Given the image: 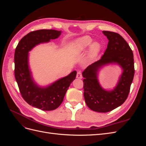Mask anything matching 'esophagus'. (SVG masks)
<instances>
[{
  "mask_svg": "<svg viewBox=\"0 0 146 146\" xmlns=\"http://www.w3.org/2000/svg\"><path fill=\"white\" fill-rule=\"evenodd\" d=\"M77 78H80V79H81V78H82V72H77Z\"/></svg>",
  "mask_w": 146,
  "mask_h": 146,
  "instance_id": "esophagus-1",
  "label": "esophagus"
}]
</instances>
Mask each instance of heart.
Masks as SVG:
<instances>
[{"label":"heart","mask_w":146,"mask_h":146,"mask_svg":"<svg viewBox=\"0 0 146 146\" xmlns=\"http://www.w3.org/2000/svg\"><path fill=\"white\" fill-rule=\"evenodd\" d=\"M92 42V39L89 36H84L79 38L72 44L71 54L76 57L85 52L88 48V54L89 58L93 60L99 55L102 49L100 43L98 41Z\"/></svg>","instance_id":"b5f03b06"}]
</instances>
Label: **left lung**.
<instances>
[{"instance_id": "8db88e82", "label": "left lung", "mask_w": 146, "mask_h": 146, "mask_svg": "<svg viewBox=\"0 0 146 146\" xmlns=\"http://www.w3.org/2000/svg\"><path fill=\"white\" fill-rule=\"evenodd\" d=\"M102 33L108 39L107 48L102 58L91 64L82 73L84 98L87 106L96 112L107 113L121 106L127 99L135 74L133 54L126 41L120 35L109 31ZM114 64L123 72L117 86L112 90L101 86L98 79L99 70L104 66Z\"/></svg>"}]
</instances>
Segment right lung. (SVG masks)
Here are the masks:
<instances>
[{
    "label": "right lung",
    "mask_w": 146,
    "mask_h": 146,
    "mask_svg": "<svg viewBox=\"0 0 146 146\" xmlns=\"http://www.w3.org/2000/svg\"><path fill=\"white\" fill-rule=\"evenodd\" d=\"M61 31L39 30L30 32L22 38L15 52V76L23 99L32 107L43 111H50L62 103L68 88L76 77L74 70L47 86H40L35 82L29 63V52L36 46L58 38Z\"/></svg>",
    "instance_id": "1"
}]
</instances>
